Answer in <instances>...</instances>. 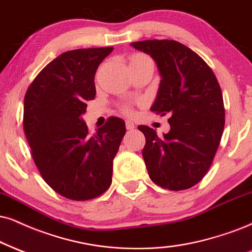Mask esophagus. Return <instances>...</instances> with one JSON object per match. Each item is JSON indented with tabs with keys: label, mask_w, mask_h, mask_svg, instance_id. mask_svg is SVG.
I'll list each match as a JSON object with an SVG mask.
<instances>
[{
	"label": "esophagus",
	"mask_w": 252,
	"mask_h": 252,
	"mask_svg": "<svg viewBox=\"0 0 252 252\" xmlns=\"http://www.w3.org/2000/svg\"><path fill=\"white\" fill-rule=\"evenodd\" d=\"M134 124L132 123V121H126V128L128 129V131H132V129H134Z\"/></svg>",
	"instance_id": "esophagus-1"
}]
</instances>
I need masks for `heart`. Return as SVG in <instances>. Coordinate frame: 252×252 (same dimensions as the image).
Returning <instances> with one entry per match:
<instances>
[{"label":"heart","mask_w":252,"mask_h":252,"mask_svg":"<svg viewBox=\"0 0 252 252\" xmlns=\"http://www.w3.org/2000/svg\"><path fill=\"white\" fill-rule=\"evenodd\" d=\"M140 58H147V57H145V56H142V55H135L134 57L132 58V61L133 60H140ZM123 111L125 112V113H131L132 108H131V106H128V105H125V106L123 107Z\"/></svg>","instance_id":"heart-1"}]
</instances>
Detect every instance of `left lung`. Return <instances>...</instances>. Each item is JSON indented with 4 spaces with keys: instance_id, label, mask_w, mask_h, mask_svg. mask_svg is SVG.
<instances>
[{
    "instance_id": "left-lung-1",
    "label": "left lung",
    "mask_w": 252,
    "mask_h": 252,
    "mask_svg": "<svg viewBox=\"0 0 252 252\" xmlns=\"http://www.w3.org/2000/svg\"><path fill=\"white\" fill-rule=\"evenodd\" d=\"M150 55L161 80L151 111L168 114L170 131L159 136L151 127L142 150L152 181L169 190H183L203 179L212 166L223 129L224 104L213 70L190 49L176 40L151 39L131 43Z\"/></svg>"
}]
</instances>
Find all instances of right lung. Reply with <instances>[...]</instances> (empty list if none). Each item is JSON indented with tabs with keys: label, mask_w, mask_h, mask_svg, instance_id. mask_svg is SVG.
<instances>
[{
	"label": "right lung",
	"mask_w": 252,
	"mask_h": 252,
	"mask_svg": "<svg viewBox=\"0 0 252 252\" xmlns=\"http://www.w3.org/2000/svg\"><path fill=\"white\" fill-rule=\"evenodd\" d=\"M113 48L77 49L50 62L27 90L23 128L40 175L74 201L98 197L111 186L125 121L108 118L90 134L83 114L95 97L94 74Z\"/></svg>",
	"instance_id": "add662e5"
}]
</instances>
